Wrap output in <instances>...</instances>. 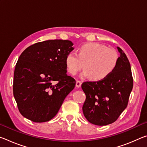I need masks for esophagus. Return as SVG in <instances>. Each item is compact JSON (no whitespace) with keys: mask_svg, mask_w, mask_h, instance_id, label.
Here are the masks:
<instances>
[{"mask_svg":"<svg viewBox=\"0 0 147 147\" xmlns=\"http://www.w3.org/2000/svg\"><path fill=\"white\" fill-rule=\"evenodd\" d=\"M81 85H82V82L79 81V80H76V86L77 87V88H80V87L81 86Z\"/></svg>","mask_w":147,"mask_h":147,"instance_id":"34e87169","label":"esophagus"}]
</instances>
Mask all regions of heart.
Wrapping results in <instances>:
<instances>
[{
  "instance_id": "obj_1",
  "label": "heart",
  "mask_w": 147,
  "mask_h": 147,
  "mask_svg": "<svg viewBox=\"0 0 147 147\" xmlns=\"http://www.w3.org/2000/svg\"><path fill=\"white\" fill-rule=\"evenodd\" d=\"M119 56L115 49L98 43H87L79 47L77 55L69 53L65 58L67 70L75 75L84 68V77L94 81L106 79L117 66Z\"/></svg>"
}]
</instances>
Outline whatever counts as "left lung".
<instances>
[{"mask_svg":"<svg viewBox=\"0 0 147 147\" xmlns=\"http://www.w3.org/2000/svg\"><path fill=\"white\" fill-rule=\"evenodd\" d=\"M117 49L120 53L118 64L110 76L104 80L82 84L86 96L82 107L84 115L95 125L105 126L117 121L127 107L132 90L130 62L122 49Z\"/></svg>","mask_w":147,"mask_h":147,"instance_id":"1","label":"left lung"}]
</instances>
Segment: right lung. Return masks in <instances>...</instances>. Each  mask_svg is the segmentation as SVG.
<instances>
[{"label": "right lung", "instance_id": "right-lung-1", "mask_svg": "<svg viewBox=\"0 0 147 147\" xmlns=\"http://www.w3.org/2000/svg\"><path fill=\"white\" fill-rule=\"evenodd\" d=\"M69 40L38 42L20 55L14 71L13 91L19 112L35 123L55 117L76 81L67 74L65 58L74 49Z\"/></svg>", "mask_w": 147, "mask_h": 147}]
</instances>
